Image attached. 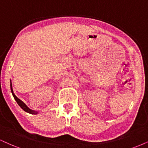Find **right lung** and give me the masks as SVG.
I'll use <instances>...</instances> for the list:
<instances>
[{"instance_id": "1", "label": "right lung", "mask_w": 148, "mask_h": 148, "mask_svg": "<svg viewBox=\"0 0 148 148\" xmlns=\"http://www.w3.org/2000/svg\"><path fill=\"white\" fill-rule=\"evenodd\" d=\"M10 87H11V91H12V93L13 95V97H14V99L16 100V101L17 102V103L18 105H19V106L22 109H23V110H25V112L29 113V114H36L38 113L37 111H35V110H31L30 108H29L28 107H27V106L25 104V103L23 101H21V99H19L15 95V94L14 93V91H13V88H12V81H11V84H10Z\"/></svg>"}]
</instances>
